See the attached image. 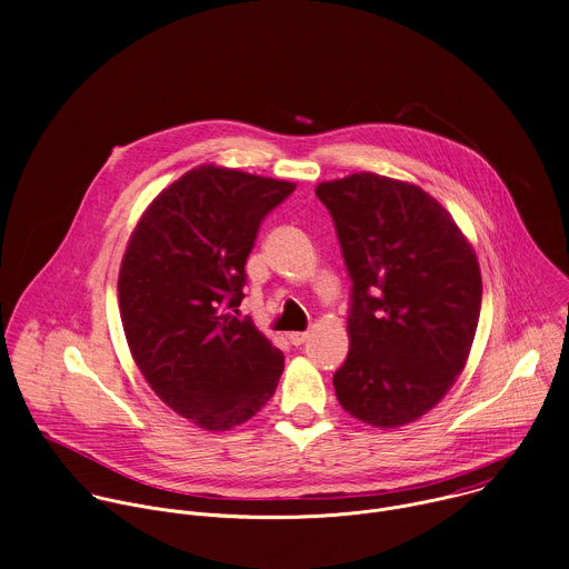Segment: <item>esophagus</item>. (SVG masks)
<instances>
[{
	"label": "esophagus",
	"mask_w": 569,
	"mask_h": 569,
	"mask_svg": "<svg viewBox=\"0 0 569 569\" xmlns=\"http://www.w3.org/2000/svg\"><path fill=\"white\" fill-rule=\"evenodd\" d=\"M288 340H290V345L299 347V345H303V342L308 340V333H306V331H303V333H301V331H297V333H290V336H288Z\"/></svg>",
	"instance_id": "esophagus-1"
}]
</instances>
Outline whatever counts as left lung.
I'll use <instances>...</instances> for the list:
<instances>
[{"mask_svg": "<svg viewBox=\"0 0 569 569\" xmlns=\"http://www.w3.org/2000/svg\"><path fill=\"white\" fill-rule=\"evenodd\" d=\"M315 193L336 222L351 279L338 400L376 428L410 423L466 365L481 308L477 257L452 216L415 184L353 173Z\"/></svg>", "mask_w": 569, "mask_h": 569, "instance_id": "8db88e82", "label": "left lung"}]
</instances>
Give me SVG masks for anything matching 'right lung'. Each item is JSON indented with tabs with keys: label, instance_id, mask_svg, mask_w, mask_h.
I'll list each match as a JSON object with an SVG mask.
<instances>
[{
	"label": "right lung",
	"instance_id": "1",
	"mask_svg": "<svg viewBox=\"0 0 569 569\" xmlns=\"http://www.w3.org/2000/svg\"><path fill=\"white\" fill-rule=\"evenodd\" d=\"M292 191L200 167L161 191L130 236L119 270L130 353L152 391L204 430L252 419L281 378L283 353L238 306L259 227Z\"/></svg>",
	"mask_w": 569,
	"mask_h": 569
}]
</instances>
